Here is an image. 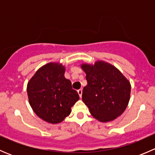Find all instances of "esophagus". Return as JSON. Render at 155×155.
<instances>
[{
    "label": "esophagus",
    "mask_w": 155,
    "mask_h": 155,
    "mask_svg": "<svg viewBox=\"0 0 155 155\" xmlns=\"http://www.w3.org/2000/svg\"><path fill=\"white\" fill-rule=\"evenodd\" d=\"M77 91H78V94H79V97H82V89H79Z\"/></svg>",
    "instance_id": "obj_1"
}]
</instances>
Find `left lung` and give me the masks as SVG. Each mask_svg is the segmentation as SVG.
<instances>
[{
    "label": "left lung",
    "mask_w": 155,
    "mask_h": 155,
    "mask_svg": "<svg viewBox=\"0 0 155 155\" xmlns=\"http://www.w3.org/2000/svg\"><path fill=\"white\" fill-rule=\"evenodd\" d=\"M87 85L82 101L94 118L102 122L115 119L124 112L130 96V83L116 68L104 61L84 64Z\"/></svg>",
    "instance_id": "left-lung-1"
}]
</instances>
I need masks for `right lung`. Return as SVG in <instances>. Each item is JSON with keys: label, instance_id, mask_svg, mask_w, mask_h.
Instances as JSON below:
<instances>
[{"label": "right lung", "instance_id": "right-lung-1", "mask_svg": "<svg viewBox=\"0 0 155 155\" xmlns=\"http://www.w3.org/2000/svg\"><path fill=\"white\" fill-rule=\"evenodd\" d=\"M64 73L62 64L48 63L39 69L28 83L31 108L37 116L51 124L61 122L79 99Z\"/></svg>", "mask_w": 155, "mask_h": 155}]
</instances>
